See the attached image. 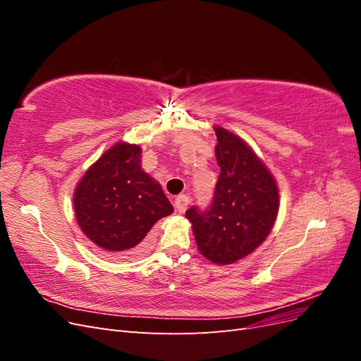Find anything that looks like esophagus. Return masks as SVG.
<instances>
[{
	"instance_id": "1",
	"label": "esophagus",
	"mask_w": 361,
	"mask_h": 361,
	"mask_svg": "<svg viewBox=\"0 0 361 361\" xmlns=\"http://www.w3.org/2000/svg\"><path fill=\"white\" fill-rule=\"evenodd\" d=\"M188 204H190V199H188V195H185V194L178 195L176 200H174V206H176L178 212H180V214L187 211Z\"/></svg>"
}]
</instances>
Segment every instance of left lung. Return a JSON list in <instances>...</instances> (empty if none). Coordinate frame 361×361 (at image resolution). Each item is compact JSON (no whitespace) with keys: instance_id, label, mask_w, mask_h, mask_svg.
Returning <instances> with one entry per match:
<instances>
[{"instance_id":"1","label":"left lung","mask_w":361,"mask_h":361,"mask_svg":"<svg viewBox=\"0 0 361 361\" xmlns=\"http://www.w3.org/2000/svg\"><path fill=\"white\" fill-rule=\"evenodd\" d=\"M215 157L220 166L212 202L206 209L191 206L192 224L200 253L214 264L226 265L245 257L271 232L279 212V188L274 178L244 140L216 126Z\"/></svg>"}]
</instances>
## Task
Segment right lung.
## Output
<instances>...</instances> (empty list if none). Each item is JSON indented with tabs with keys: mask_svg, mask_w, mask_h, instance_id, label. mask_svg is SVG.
Here are the masks:
<instances>
[{
	"mask_svg": "<svg viewBox=\"0 0 361 361\" xmlns=\"http://www.w3.org/2000/svg\"><path fill=\"white\" fill-rule=\"evenodd\" d=\"M140 155V146L117 143L87 170L75 190L81 231L113 253H137L152 226L173 212L161 185L141 169Z\"/></svg>",
	"mask_w": 361,
	"mask_h": 361,
	"instance_id": "obj_1",
	"label": "right lung"
}]
</instances>
